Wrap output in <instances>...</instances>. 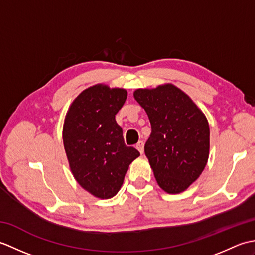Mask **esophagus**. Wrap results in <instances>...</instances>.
Wrapping results in <instances>:
<instances>
[{
	"label": "esophagus",
	"mask_w": 255,
	"mask_h": 255,
	"mask_svg": "<svg viewBox=\"0 0 255 255\" xmlns=\"http://www.w3.org/2000/svg\"><path fill=\"white\" fill-rule=\"evenodd\" d=\"M136 148L138 149V151L140 153H143V148H144V143H143V141H141V140H140V141H138V143L136 144Z\"/></svg>",
	"instance_id": "esophagus-1"
}]
</instances>
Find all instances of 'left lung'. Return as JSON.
<instances>
[{
  "instance_id": "8db88e82",
  "label": "left lung",
  "mask_w": 255,
  "mask_h": 255,
  "mask_svg": "<svg viewBox=\"0 0 255 255\" xmlns=\"http://www.w3.org/2000/svg\"><path fill=\"white\" fill-rule=\"evenodd\" d=\"M133 96L150 119L144 153L156 182L166 193L185 191L207 163V119L189 96L172 84L139 89Z\"/></svg>"
}]
</instances>
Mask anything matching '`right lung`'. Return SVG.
<instances>
[{"label":"right lung","mask_w":255,"mask_h":255,"mask_svg":"<svg viewBox=\"0 0 255 255\" xmlns=\"http://www.w3.org/2000/svg\"><path fill=\"white\" fill-rule=\"evenodd\" d=\"M127 99L124 89L97 84L70 106L63 125V144L75 180L94 196L107 199L122 187L129 164L140 155L124 142L115 115Z\"/></svg>","instance_id":"obj_1"}]
</instances>
